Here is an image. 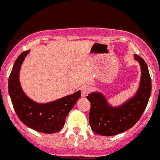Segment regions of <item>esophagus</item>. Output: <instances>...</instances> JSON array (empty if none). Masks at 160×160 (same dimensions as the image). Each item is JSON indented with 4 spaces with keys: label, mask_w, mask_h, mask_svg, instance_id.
<instances>
[{
    "label": "esophagus",
    "mask_w": 160,
    "mask_h": 160,
    "mask_svg": "<svg viewBox=\"0 0 160 160\" xmlns=\"http://www.w3.org/2000/svg\"><path fill=\"white\" fill-rule=\"evenodd\" d=\"M80 89H81L82 97V98H85V97H87L88 93H89V92H90L89 88H88L87 86L81 87V88H80Z\"/></svg>",
    "instance_id": "34e87169"
}]
</instances>
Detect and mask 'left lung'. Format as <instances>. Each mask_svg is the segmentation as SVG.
<instances>
[{
  "instance_id": "1",
  "label": "left lung",
  "mask_w": 160,
  "mask_h": 160,
  "mask_svg": "<svg viewBox=\"0 0 160 160\" xmlns=\"http://www.w3.org/2000/svg\"><path fill=\"white\" fill-rule=\"evenodd\" d=\"M140 63V85L131 98L118 106H112L100 92H92L87 97L91 103L89 124L96 134L105 136L115 135L131 129L142 116L151 94V78L146 62L135 54Z\"/></svg>"
}]
</instances>
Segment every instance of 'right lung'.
<instances>
[{
    "label": "right lung",
    "instance_id": "1",
    "mask_svg": "<svg viewBox=\"0 0 160 160\" xmlns=\"http://www.w3.org/2000/svg\"><path fill=\"white\" fill-rule=\"evenodd\" d=\"M29 50L20 54L13 65L8 81L9 95L18 117L25 126L39 132L53 134L62 130L65 119L81 97L79 90L53 102L39 103L29 98L23 91L20 71Z\"/></svg>",
    "mask_w": 160,
    "mask_h": 160
}]
</instances>
